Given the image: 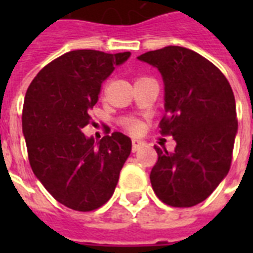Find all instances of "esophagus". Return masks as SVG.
<instances>
[{
  "label": "esophagus",
  "mask_w": 253,
  "mask_h": 253,
  "mask_svg": "<svg viewBox=\"0 0 253 253\" xmlns=\"http://www.w3.org/2000/svg\"><path fill=\"white\" fill-rule=\"evenodd\" d=\"M143 146H144V143L140 142L139 139H134V140H132V152H136V151H139Z\"/></svg>",
  "instance_id": "1"
}]
</instances>
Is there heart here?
I'll use <instances>...</instances> for the list:
<instances>
[{
  "mask_svg": "<svg viewBox=\"0 0 253 253\" xmlns=\"http://www.w3.org/2000/svg\"><path fill=\"white\" fill-rule=\"evenodd\" d=\"M123 125H125V126L131 131V132H138L139 128H140L139 122H136V121H134V119H131V118L125 119V121H123Z\"/></svg>",
  "mask_w": 253,
  "mask_h": 253,
  "instance_id": "obj_1",
  "label": "heart"
}]
</instances>
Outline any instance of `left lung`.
Wrapping results in <instances>:
<instances>
[{
	"label": "left lung",
	"mask_w": 253,
	"mask_h": 253,
	"mask_svg": "<svg viewBox=\"0 0 253 253\" xmlns=\"http://www.w3.org/2000/svg\"><path fill=\"white\" fill-rule=\"evenodd\" d=\"M138 59L162 75L166 117L160 128L176 142L173 152L155 146L159 159L151 185L164 204L192 208L230 170L238 134L235 97L223 73L192 49L168 45Z\"/></svg>",
	"instance_id": "obj_1"
}]
</instances>
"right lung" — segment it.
<instances>
[{
  "mask_svg": "<svg viewBox=\"0 0 253 253\" xmlns=\"http://www.w3.org/2000/svg\"><path fill=\"white\" fill-rule=\"evenodd\" d=\"M130 56L71 51L45 65L26 91L22 131L30 166L55 200L77 211L110 200L131 154V139L122 132L95 143L83 132L102 83Z\"/></svg>",
  "mask_w": 253,
  "mask_h": 253,
  "instance_id": "add662e5",
  "label": "right lung"
}]
</instances>
